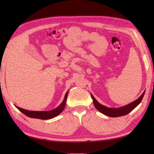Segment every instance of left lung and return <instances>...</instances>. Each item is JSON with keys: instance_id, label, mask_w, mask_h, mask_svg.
I'll list each match as a JSON object with an SVG mask.
<instances>
[{"instance_id": "obj_1", "label": "left lung", "mask_w": 154, "mask_h": 154, "mask_svg": "<svg viewBox=\"0 0 154 154\" xmlns=\"http://www.w3.org/2000/svg\"><path fill=\"white\" fill-rule=\"evenodd\" d=\"M144 93H145V91L143 92V93L141 95V96L136 100H135L134 101L132 102V103H130L127 105L118 107V108H109V107L102 105L95 99V97L93 96L92 94H91V95L93 100L94 105L97 110L100 112L102 114L109 116V117L116 118V117H119V116L127 115L128 113H130L132 110H133L139 103H141V101L143 100V97L144 95Z\"/></svg>"}]
</instances>
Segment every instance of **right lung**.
<instances>
[{
  "instance_id": "obj_1",
  "label": "right lung",
  "mask_w": 154,
  "mask_h": 154,
  "mask_svg": "<svg viewBox=\"0 0 154 154\" xmlns=\"http://www.w3.org/2000/svg\"><path fill=\"white\" fill-rule=\"evenodd\" d=\"M69 91H67L66 93V95H65L64 99L62 103L60 104L57 108L48 111H32V110H26L24 109L20 108L16 105H15L17 108L21 112H22L26 116H28L29 118H36V119H52L56 116L59 115L62 112L65 106H66V101L67 98V95H68Z\"/></svg>"
}]
</instances>
